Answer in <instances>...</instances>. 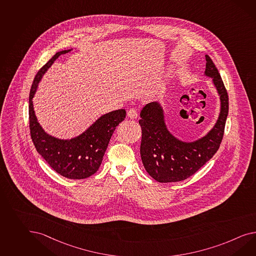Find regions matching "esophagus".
Wrapping results in <instances>:
<instances>
[{
    "label": "esophagus",
    "mask_w": 256,
    "mask_h": 256,
    "mask_svg": "<svg viewBox=\"0 0 256 256\" xmlns=\"http://www.w3.org/2000/svg\"><path fill=\"white\" fill-rule=\"evenodd\" d=\"M128 117L131 118H136L138 117V112L136 108H131L127 112Z\"/></svg>",
    "instance_id": "34e87169"
}]
</instances>
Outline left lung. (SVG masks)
<instances>
[{
    "label": "left lung",
    "mask_w": 256,
    "mask_h": 256,
    "mask_svg": "<svg viewBox=\"0 0 256 256\" xmlns=\"http://www.w3.org/2000/svg\"><path fill=\"white\" fill-rule=\"evenodd\" d=\"M205 58V75L212 78L221 101L216 124L205 136L194 142L174 138L166 127L164 110L158 102L146 104L140 113L142 162L148 174L158 182H178L191 176L210 160L222 142L228 114V96L214 63L207 54Z\"/></svg>",
    "instance_id": "1"
}]
</instances>
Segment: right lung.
<instances>
[{
	"label": "right lung",
	"instance_id": "obj_1",
	"mask_svg": "<svg viewBox=\"0 0 256 256\" xmlns=\"http://www.w3.org/2000/svg\"><path fill=\"white\" fill-rule=\"evenodd\" d=\"M70 50L58 52L40 70L30 92L28 120L33 144L40 155L54 170L70 179H84L98 170L112 134L125 118V110L108 112L94 122L84 132L70 140L58 139L46 134L33 110L32 98L39 82L59 56Z\"/></svg>",
	"mask_w": 256,
	"mask_h": 256
}]
</instances>
